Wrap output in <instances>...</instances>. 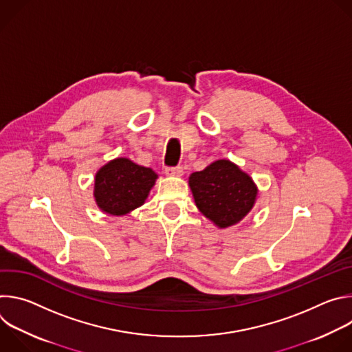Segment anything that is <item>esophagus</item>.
Wrapping results in <instances>:
<instances>
[{
	"label": "esophagus",
	"instance_id": "34e87169",
	"mask_svg": "<svg viewBox=\"0 0 352 352\" xmlns=\"http://www.w3.org/2000/svg\"><path fill=\"white\" fill-rule=\"evenodd\" d=\"M184 174V168L182 167H170V168H166V175L168 177H181Z\"/></svg>",
	"mask_w": 352,
	"mask_h": 352
}]
</instances>
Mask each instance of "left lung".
Listing matches in <instances>:
<instances>
[{
    "mask_svg": "<svg viewBox=\"0 0 352 352\" xmlns=\"http://www.w3.org/2000/svg\"><path fill=\"white\" fill-rule=\"evenodd\" d=\"M196 208L219 228L238 224L254 209L258 186L249 174L221 159L189 177Z\"/></svg>",
    "mask_w": 352,
    "mask_h": 352,
    "instance_id": "1",
    "label": "left lung"
}]
</instances>
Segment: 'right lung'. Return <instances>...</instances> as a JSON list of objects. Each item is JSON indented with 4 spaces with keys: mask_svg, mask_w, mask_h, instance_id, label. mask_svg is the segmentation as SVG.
Segmentation results:
<instances>
[{
    "mask_svg": "<svg viewBox=\"0 0 352 352\" xmlns=\"http://www.w3.org/2000/svg\"><path fill=\"white\" fill-rule=\"evenodd\" d=\"M157 178L152 168L117 157L96 173L94 202L109 216H125L144 204Z\"/></svg>",
    "mask_w": 352,
    "mask_h": 352,
    "instance_id": "1",
    "label": "right lung"
}]
</instances>
